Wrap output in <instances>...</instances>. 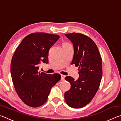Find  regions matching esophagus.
Instances as JSON below:
<instances>
[{
  "mask_svg": "<svg viewBox=\"0 0 121 121\" xmlns=\"http://www.w3.org/2000/svg\"><path fill=\"white\" fill-rule=\"evenodd\" d=\"M61 81H64L65 76L63 75H61Z\"/></svg>",
  "mask_w": 121,
  "mask_h": 121,
  "instance_id": "obj_1",
  "label": "esophagus"
}]
</instances>
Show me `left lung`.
Returning a JSON list of instances; mask_svg holds the SVG:
<instances>
[{
	"instance_id": "8db88e82",
	"label": "left lung",
	"mask_w": 121,
	"mask_h": 121,
	"mask_svg": "<svg viewBox=\"0 0 121 121\" xmlns=\"http://www.w3.org/2000/svg\"><path fill=\"white\" fill-rule=\"evenodd\" d=\"M65 36L73 43L74 54L71 64L79 66V78L65 79L70 83V89L65 93L66 103L71 107H84L95 97L101 82L102 59L95 43L81 34L72 33Z\"/></svg>"
}]
</instances>
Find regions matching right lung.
<instances>
[{
    "mask_svg": "<svg viewBox=\"0 0 121 121\" xmlns=\"http://www.w3.org/2000/svg\"><path fill=\"white\" fill-rule=\"evenodd\" d=\"M60 36L43 32L26 36L12 59L11 73L15 91L26 105L37 107L48 100L52 87L61 79L58 73L38 72L41 62L48 63V51Z\"/></svg>",
    "mask_w": 121,
    "mask_h": 121,
    "instance_id": "add662e5",
    "label": "right lung"
}]
</instances>
